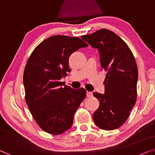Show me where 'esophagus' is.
Listing matches in <instances>:
<instances>
[{"label":"esophagus","mask_w":155,"mask_h":155,"mask_svg":"<svg viewBox=\"0 0 155 155\" xmlns=\"http://www.w3.org/2000/svg\"><path fill=\"white\" fill-rule=\"evenodd\" d=\"M86 95H87V97H91V96L92 95V92H89V91H87Z\"/></svg>","instance_id":"esophagus-1"}]
</instances>
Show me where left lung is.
Instances as JSON below:
<instances>
[{
	"label": "left lung",
	"instance_id": "8db88e82",
	"mask_svg": "<svg viewBox=\"0 0 155 155\" xmlns=\"http://www.w3.org/2000/svg\"><path fill=\"white\" fill-rule=\"evenodd\" d=\"M97 48L101 69L107 71L104 94L93 92L100 107L92 115L94 122L104 130H114L127 120L137 97L138 68L127 45L114 32L100 29L81 36Z\"/></svg>",
	"mask_w": 155,
	"mask_h": 155
}]
</instances>
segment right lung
Instances as JSON below:
<instances>
[{"label":"right lung","instance_id":"right-lung-1","mask_svg":"<svg viewBox=\"0 0 155 155\" xmlns=\"http://www.w3.org/2000/svg\"><path fill=\"white\" fill-rule=\"evenodd\" d=\"M87 46L78 38L52 36L41 41L28 60L23 78L25 99L35 120L46 132L58 135L72 125L86 91L63 87L61 79L70 71V55Z\"/></svg>","mask_w":155,"mask_h":155}]
</instances>
